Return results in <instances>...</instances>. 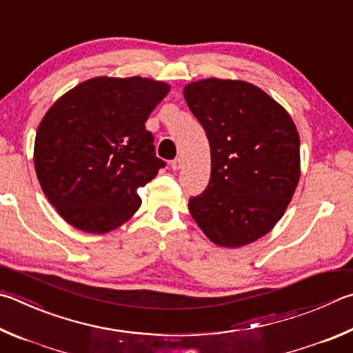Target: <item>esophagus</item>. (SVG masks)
Segmentation results:
<instances>
[{"label": "esophagus", "mask_w": 353, "mask_h": 353, "mask_svg": "<svg viewBox=\"0 0 353 353\" xmlns=\"http://www.w3.org/2000/svg\"><path fill=\"white\" fill-rule=\"evenodd\" d=\"M171 168L172 170H174V171H177V170H181L182 168V159H174V160H172V162H171Z\"/></svg>", "instance_id": "1"}]
</instances>
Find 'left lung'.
Segmentation results:
<instances>
[{
	"label": "left lung",
	"instance_id": "8db88e82",
	"mask_svg": "<svg viewBox=\"0 0 353 353\" xmlns=\"http://www.w3.org/2000/svg\"><path fill=\"white\" fill-rule=\"evenodd\" d=\"M211 151V176L188 208L205 236L236 248L276 225L299 182V134L288 112L252 83L207 79L183 89Z\"/></svg>",
	"mask_w": 353,
	"mask_h": 353
}]
</instances>
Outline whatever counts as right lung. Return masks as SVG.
Masks as SVG:
<instances>
[{
	"instance_id": "add662e5",
	"label": "right lung",
	"mask_w": 353,
	"mask_h": 353,
	"mask_svg": "<svg viewBox=\"0 0 353 353\" xmlns=\"http://www.w3.org/2000/svg\"><path fill=\"white\" fill-rule=\"evenodd\" d=\"M168 92L170 85L142 77H95L50 106L34 163L43 193L68 223L108 233L139 210L137 188L165 166L145 121Z\"/></svg>"
}]
</instances>
